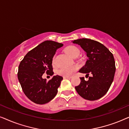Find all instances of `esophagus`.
<instances>
[{"label": "esophagus", "mask_w": 129, "mask_h": 129, "mask_svg": "<svg viewBox=\"0 0 129 129\" xmlns=\"http://www.w3.org/2000/svg\"><path fill=\"white\" fill-rule=\"evenodd\" d=\"M72 76H64L63 77V78L64 79H71L72 78Z\"/></svg>", "instance_id": "34e87169"}]
</instances>
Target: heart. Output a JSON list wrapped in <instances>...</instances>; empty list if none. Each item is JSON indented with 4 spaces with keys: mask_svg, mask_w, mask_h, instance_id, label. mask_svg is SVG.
I'll list each match as a JSON object with an SVG mask.
<instances>
[{
    "mask_svg": "<svg viewBox=\"0 0 129 129\" xmlns=\"http://www.w3.org/2000/svg\"><path fill=\"white\" fill-rule=\"evenodd\" d=\"M64 52H66L68 55H69L71 57H73L76 56H78L79 53H80V50L78 47L73 45H70L67 46L66 48L64 49ZM54 62H55V59H54V57L52 59V64H54ZM78 69V67L76 65H73V66H70L68 67H65V68H63L60 69L57 71V73L59 75L63 76H69L72 75V73L75 71H76Z\"/></svg>",
    "mask_w": 129,
    "mask_h": 129,
    "instance_id": "obj_1",
    "label": "heart"
}]
</instances>
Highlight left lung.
Wrapping results in <instances>:
<instances>
[{"instance_id": "8db88e82", "label": "left lung", "mask_w": 129, "mask_h": 129, "mask_svg": "<svg viewBox=\"0 0 129 129\" xmlns=\"http://www.w3.org/2000/svg\"><path fill=\"white\" fill-rule=\"evenodd\" d=\"M80 46L88 59L79 70L80 73H89L92 76L85 80L80 77L81 82L75 89L84 99L96 100L106 94L113 81L116 72L113 55L103 44L89 39L83 38L72 41Z\"/></svg>"}]
</instances>
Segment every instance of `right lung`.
<instances>
[{
    "label": "right lung",
    "mask_w": 129,
    "mask_h": 129,
    "mask_svg": "<svg viewBox=\"0 0 129 129\" xmlns=\"http://www.w3.org/2000/svg\"><path fill=\"white\" fill-rule=\"evenodd\" d=\"M62 43L52 40L42 42L29 51L20 61L17 77L23 91L31 101L39 105L48 103L57 93L63 77L54 76L49 81L42 78L45 72L53 75L52 59Z\"/></svg>",
    "instance_id": "add662e5"
}]
</instances>
